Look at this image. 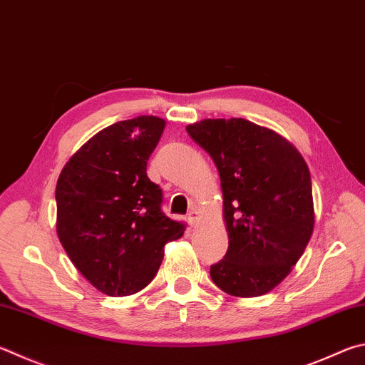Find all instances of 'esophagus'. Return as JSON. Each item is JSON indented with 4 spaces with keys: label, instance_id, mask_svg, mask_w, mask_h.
I'll use <instances>...</instances> for the list:
<instances>
[{
    "label": "esophagus",
    "instance_id": "1",
    "mask_svg": "<svg viewBox=\"0 0 365 365\" xmlns=\"http://www.w3.org/2000/svg\"><path fill=\"white\" fill-rule=\"evenodd\" d=\"M188 222L191 223V225H195L196 222H197V218H200V212H197V209L196 207H191L190 209V212H188Z\"/></svg>",
    "mask_w": 365,
    "mask_h": 365
}]
</instances>
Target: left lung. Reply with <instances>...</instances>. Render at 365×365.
<instances>
[{
    "label": "left lung",
    "mask_w": 365,
    "mask_h": 365,
    "mask_svg": "<svg viewBox=\"0 0 365 365\" xmlns=\"http://www.w3.org/2000/svg\"><path fill=\"white\" fill-rule=\"evenodd\" d=\"M187 132L220 174L228 250L210 267L212 281L233 297L271 292L313 235L308 164L287 138L242 118L201 119Z\"/></svg>",
    "instance_id": "left-lung-1"
}]
</instances>
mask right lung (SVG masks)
Listing matches in <instances>:
<instances>
[{
	"label": "right lung",
	"instance_id": "obj_1",
	"mask_svg": "<svg viewBox=\"0 0 365 365\" xmlns=\"http://www.w3.org/2000/svg\"><path fill=\"white\" fill-rule=\"evenodd\" d=\"M164 128L163 118L145 115L111 124L81 145L58 175L57 236L79 273L105 295L147 287L165 244L187 228L163 214L161 188L147 177Z\"/></svg>",
	"mask_w": 365,
	"mask_h": 365
}]
</instances>
